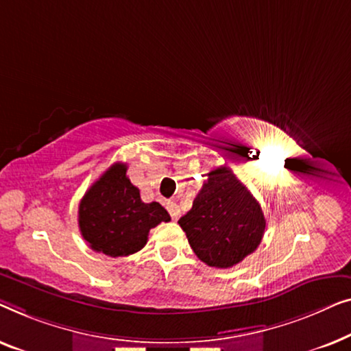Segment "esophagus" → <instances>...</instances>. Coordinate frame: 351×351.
I'll list each match as a JSON object with an SVG mask.
<instances>
[{
    "mask_svg": "<svg viewBox=\"0 0 351 351\" xmlns=\"http://www.w3.org/2000/svg\"><path fill=\"white\" fill-rule=\"evenodd\" d=\"M167 210H169V213H170V216L173 219H178L180 218V206H178L175 202H167Z\"/></svg>",
    "mask_w": 351,
    "mask_h": 351,
    "instance_id": "esophagus-1",
    "label": "esophagus"
}]
</instances>
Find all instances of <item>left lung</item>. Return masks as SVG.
Wrapping results in <instances>:
<instances>
[{"label":"left lung","instance_id":"left-lung-1","mask_svg":"<svg viewBox=\"0 0 351 351\" xmlns=\"http://www.w3.org/2000/svg\"><path fill=\"white\" fill-rule=\"evenodd\" d=\"M178 224L210 267L229 269L258 248L265 230L259 202L227 167L206 173L192 208Z\"/></svg>","mask_w":351,"mask_h":351}]
</instances>
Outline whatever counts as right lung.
I'll return each mask as SVG.
<instances>
[{
	"label": "right lung",
	"mask_w": 351,
	"mask_h": 351,
	"mask_svg": "<svg viewBox=\"0 0 351 351\" xmlns=\"http://www.w3.org/2000/svg\"><path fill=\"white\" fill-rule=\"evenodd\" d=\"M157 202L145 204L127 176V164L111 165L84 194L77 211L79 230L97 253L121 258L140 251L152 227L169 223Z\"/></svg>",
	"instance_id": "obj_1"
}]
</instances>
